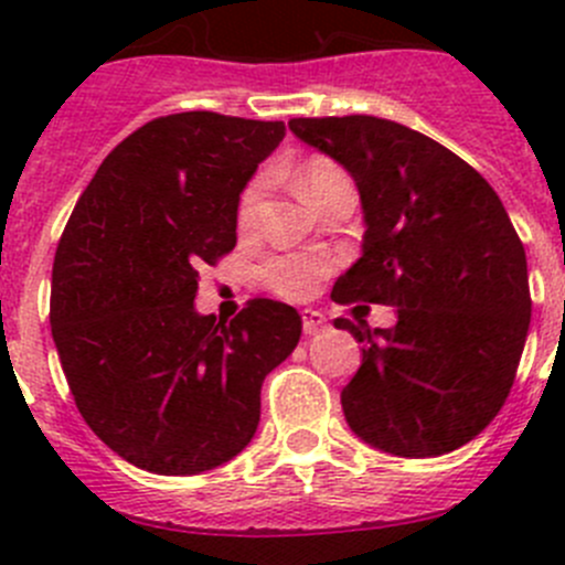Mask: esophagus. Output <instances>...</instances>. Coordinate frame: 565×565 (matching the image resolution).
<instances>
[{
    "label": "esophagus",
    "mask_w": 565,
    "mask_h": 565,
    "mask_svg": "<svg viewBox=\"0 0 565 565\" xmlns=\"http://www.w3.org/2000/svg\"><path fill=\"white\" fill-rule=\"evenodd\" d=\"M300 315H303V333L306 335H317L319 330H322L324 324H328V319H324L322 311L303 309V311H300Z\"/></svg>",
    "instance_id": "obj_1"
}]
</instances>
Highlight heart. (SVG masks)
Segmentation results:
<instances>
[{
    "label": "heart",
    "instance_id": "b5f03b06",
    "mask_svg": "<svg viewBox=\"0 0 565 565\" xmlns=\"http://www.w3.org/2000/svg\"><path fill=\"white\" fill-rule=\"evenodd\" d=\"M347 180L344 172L328 158H311L295 174L298 191L306 199H315L317 191H322L330 182ZM259 185H250L241 199L237 210V224L241 230H250L256 221V207H259ZM324 273V262L317 256H273L262 265V281L281 298H306L315 289L317 278Z\"/></svg>",
    "mask_w": 565,
    "mask_h": 565
}]
</instances>
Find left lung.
Returning <instances> with one entry per match:
<instances>
[{
	"label": "left lung",
	"mask_w": 565,
	"mask_h": 565,
	"mask_svg": "<svg viewBox=\"0 0 565 565\" xmlns=\"http://www.w3.org/2000/svg\"><path fill=\"white\" fill-rule=\"evenodd\" d=\"M289 130L350 172L363 254L335 303L396 306V324L335 319L363 344L341 391L350 429L393 457H440L500 413L525 350L527 259L487 180L429 136L366 117H300Z\"/></svg>",
	"instance_id": "left-lung-1"
}]
</instances>
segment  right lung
I'll list each match as a JSON object with an SVG mask.
<instances>
[{
  "mask_svg": "<svg viewBox=\"0 0 565 565\" xmlns=\"http://www.w3.org/2000/svg\"><path fill=\"white\" fill-rule=\"evenodd\" d=\"M284 122L182 111L119 141L78 199L51 270V335L89 429L130 465L196 476L259 426L300 315L256 298L199 315V270L237 243V204Z\"/></svg>",
  "mask_w": 565,
  "mask_h": 565,
  "instance_id": "obj_1",
  "label": "right lung"
}]
</instances>
